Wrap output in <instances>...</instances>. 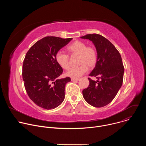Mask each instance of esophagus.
Listing matches in <instances>:
<instances>
[{"label": "esophagus", "mask_w": 146, "mask_h": 146, "mask_svg": "<svg viewBox=\"0 0 146 146\" xmlns=\"http://www.w3.org/2000/svg\"><path fill=\"white\" fill-rule=\"evenodd\" d=\"M71 80H72V81H78V80H79V79H78V78H71Z\"/></svg>", "instance_id": "34e87169"}]
</instances>
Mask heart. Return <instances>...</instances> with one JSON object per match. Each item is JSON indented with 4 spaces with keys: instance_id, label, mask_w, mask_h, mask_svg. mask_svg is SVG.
<instances>
[{
    "instance_id": "heart-1",
    "label": "heart",
    "mask_w": 146,
    "mask_h": 146,
    "mask_svg": "<svg viewBox=\"0 0 146 146\" xmlns=\"http://www.w3.org/2000/svg\"><path fill=\"white\" fill-rule=\"evenodd\" d=\"M66 50L72 54L79 55L78 62L80 64H81L78 67L70 69L66 73V76L68 77L78 78L87 72L88 65L90 67H92L96 63L97 53L95 49L93 47L87 46L83 41H75L67 47ZM55 60L62 68L65 70L69 69V56L65 52L61 51H57L55 54Z\"/></svg>"
}]
</instances>
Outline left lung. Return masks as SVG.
<instances>
[{"label": "left lung", "mask_w": 146, "mask_h": 146, "mask_svg": "<svg viewBox=\"0 0 146 146\" xmlns=\"http://www.w3.org/2000/svg\"><path fill=\"white\" fill-rule=\"evenodd\" d=\"M81 38L89 39L95 46L97 60L90 74L97 81L88 78L90 84L83 90L82 96L90 105L102 108L110 103L121 87L124 67L121 55L109 40L98 34H88Z\"/></svg>", "instance_id": "left-lung-1"}]
</instances>
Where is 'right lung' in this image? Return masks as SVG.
I'll list each match as a JSON object with an SVG mask.
<instances>
[{
	"label": "right lung",
	"instance_id": "right-lung-1",
	"mask_svg": "<svg viewBox=\"0 0 146 146\" xmlns=\"http://www.w3.org/2000/svg\"><path fill=\"white\" fill-rule=\"evenodd\" d=\"M72 38L47 36L35 43L27 52L23 65L24 86L30 99L38 106L53 109L65 99V88L70 77L58 79L63 69L55 54Z\"/></svg>",
	"mask_w": 146,
	"mask_h": 146
}]
</instances>
